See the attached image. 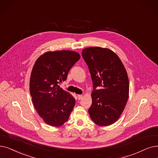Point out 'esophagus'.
Listing matches in <instances>:
<instances>
[{
  "label": "esophagus",
  "mask_w": 158,
  "mask_h": 158,
  "mask_svg": "<svg viewBox=\"0 0 158 158\" xmlns=\"http://www.w3.org/2000/svg\"><path fill=\"white\" fill-rule=\"evenodd\" d=\"M77 98H78V99L80 100H81V98H83V95H82V94H78V95H77Z\"/></svg>",
  "instance_id": "34e87169"
}]
</instances>
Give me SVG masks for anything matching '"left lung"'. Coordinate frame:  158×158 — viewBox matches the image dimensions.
Segmentation results:
<instances>
[{
    "label": "left lung",
    "instance_id": "1",
    "mask_svg": "<svg viewBox=\"0 0 158 158\" xmlns=\"http://www.w3.org/2000/svg\"><path fill=\"white\" fill-rule=\"evenodd\" d=\"M81 55L93 81L92 104L88 111L91 118L101 127L111 125L119 118L128 99L127 71L118 56L109 48L88 47L83 49Z\"/></svg>",
    "mask_w": 158,
    "mask_h": 158
}]
</instances>
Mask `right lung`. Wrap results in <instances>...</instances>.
<instances>
[{
  "mask_svg": "<svg viewBox=\"0 0 158 158\" xmlns=\"http://www.w3.org/2000/svg\"><path fill=\"white\" fill-rule=\"evenodd\" d=\"M80 58L71 50L47 52L37 58L31 71L30 92L32 102L44 122L60 127L67 122L75 99L60 87L71 67Z\"/></svg>",
  "mask_w": 158,
  "mask_h": 158,
  "instance_id": "obj_1",
  "label": "right lung"
}]
</instances>
